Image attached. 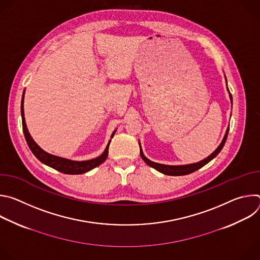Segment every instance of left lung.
Returning a JSON list of instances; mask_svg holds the SVG:
<instances>
[{
  "label": "left lung",
  "instance_id": "left-lung-1",
  "mask_svg": "<svg viewBox=\"0 0 260 260\" xmlns=\"http://www.w3.org/2000/svg\"><path fill=\"white\" fill-rule=\"evenodd\" d=\"M229 89V88H228ZM230 91V90H229ZM230 96H231V100L233 102V96H232V93H230ZM229 131L230 128H228L226 131V134L223 138V140H222L221 144L219 145V147L217 148V149L210 155L208 156L206 159L200 161V162H197V164H191V165H186V166H166V165H160V164H156V162H153L151 160L148 159L147 157H145V155L143 154V151L141 150V147H140V154H141V157L142 159L153 169L157 170L158 172L165 174V175H169V176H183V175H188L190 173H193L196 171H198L199 169L203 168L205 165H207L209 161H211L214 157H216L218 155V153L222 150V148H223L225 142H226V139H228V135H229Z\"/></svg>",
  "mask_w": 260,
  "mask_h": 260
}]
</instances>
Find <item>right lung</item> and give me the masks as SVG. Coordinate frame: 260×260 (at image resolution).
<instances>
[{
	"mask_svg": "<svg viewBox=\"0 0 260 260\" xmlns=\"http://www.w3.org/2000/svg\"><path fill=\"white\" fill-rule=\"evenodd\" d=\"M23 94H24V92H23ZM23 94H22V100H21V118H22L23 135H24L25 141H26V143L29 147L30 151L40 161H42L43 164L55 169L56 171H58L60 173L70 174V175H78V174H83V173H86V172L94 169L95 167L100 166L101 164H103L107 159L108 152H109V145H110L111 141H109L104 153L101 156H99L94 159L85 160V161H73V160L64 159V158H61V157L51 155V154L45 152L44 150H42L41 148L38 145H37L35 143V141L31 139V137H30V135H29L27 128H26V124H25V121H24V115H23ZM114 133L112 134V137H113Z\"/></svg>",
	"mask_w": 260,
	"mask_h": 260,
	"instance_id": "obj_1",
	"label": "right lung"
}]
</instances>
